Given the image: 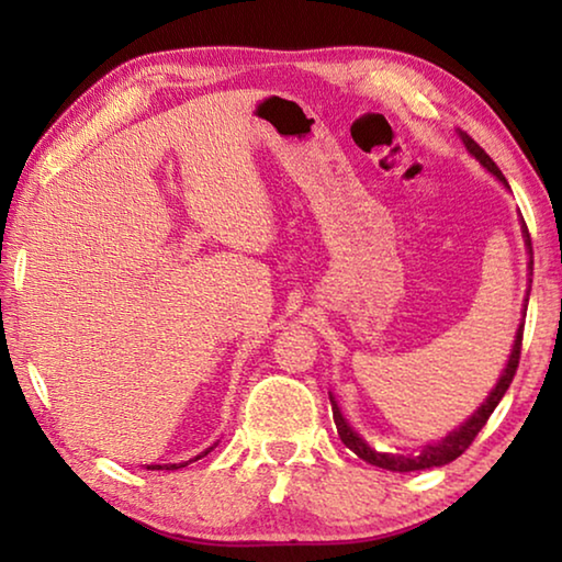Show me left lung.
Instances as JSON below:
<instances>
[{
  "label": "left lung",
  "instance_id": "obj_1",
  "mask_svg": "<svg viewBox=\"0 0 562 562\" xmlns=\"http://www.w3.org/2000/svg\"><path fill=\"white\" fill-rule=\"evenodd\" d=\"M459 136H461L463 144H465V148H469V154H471L475 160H479V164H481L483 168H486L488 173L496 176V178L501 180V183L508 188L506 176L501 173V168H498L496 164H493V158L486 154V150H483L479 144H475V140L469 136V133L459 131ZM522 237H526V247H528V255H530L528 268L532 270V243H530V233H528V225H526V223H522ZM530 274H532V272H530ZM528 282H532V280H528ZM528 294H530V284H528ZM528 294H526V302H528ZM522 310H526V307H522ZM520 347H522V325H520L518 331H516V341H513V351H510V357H508V364H506V369H503V374H501V379H498L496 389H493L486 402H483V404L479 406V412H475V414L469 418V422L461 424L459 429L446 436V439H441L439 443L424 446V449L418 451V453H382V451H374L372 446H369L364 439H361V436L347 424V418L341 416L339 406H337V402H335V396L329 394L331 416H335L337 434H339L341 443H345L349 451H355V453L359 456V459H364L367 463L379 465V469H386V471H396V473L424 471V469H434V465L451 463L453 459H459V456H461L465 449H469L475 436H479V431L483 429V426H486L488 416L493 414V408L498 406L503 394L508 392L513 376H516L518 361H520Z\"/></svg>",
  "mask_w": 562,
  "mask_h": 562
}]
</instances>
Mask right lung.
<instances>
[{
  "label": "right lung",
  "mask_w": 562,
  "mask_h": 562,
  "mask_svg": "<svg viewBox=\"0 0 562 562\" xmlns=\"http://www.w3.org/2000/svg\"><path fill=\"white\" fill-rule=\"evenodd\" d=\"M211 449H213V446H211ZM211 449H205L203 453H198L195 456V459H190V461H198V459H203V456H207V453H211ZM190 461H183V463H164V465H148V469L150 471H176V469H183V465H188Z\"/></svg>",
  "instance_id": "add662e5"
}]
</instances>
